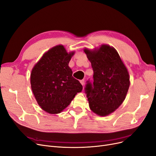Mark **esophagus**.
I'll list each match as a JSON object with an SVG mask.
<instances>
[{
  "mask_svg": "<svg viewBox=\"0 0 156 156\" xmlns=\"http://www.w3.org/2000/svg\"><path fill=\"white\" fill-rule=\"evenodd\" d=\"M80 83H81V84H82L83 86H84V85H85V80H80Z\"/></svg>",
  "mask_w": 156,
  "mask_h": 156,
  "instance_id": "obj_1",
  "label": "esophagus"
}]
</instances>
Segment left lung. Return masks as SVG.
I'll return each instance as SVG.
<instances>
[{
    "instance_id": "1",
    "label": "left lung",
    "mask_w": 156,
    "mask_h": 156,
    "mask_svg": "<svg viewBox=\"0 0 156 156\" xmlns=\"http://www.w3.org/2000/svg\"><path fill=\"white\" fill-rule=\"evenodd\" d=\"M84 51L94 72V82L88 80L85 87L89 107L98 115H108L125 99L130 83L129 73L117 51L110 46Z\"/></svg>"
}]
</instances>
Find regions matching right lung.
Listing matches in <instances>:
<instances>
[{
  "label": "right lung",
  "instance_id": "1",
  "mask_svg": "<svg viewBox=\"0 0 156 156\" xmlns=\"http://www.w3.org/2000/svg\"><path fill=\"white\" fill-rule=\"evenodd\" d=\"M74 52L67 53L58 45L47 51L34 67L31 88L38 105L51 114L61 112L83 89L68 66Z\"/></svg>",
  "mask_w": 156,
  "mask_h": 156
}]
</instances>
